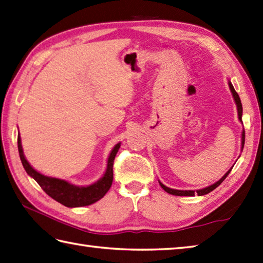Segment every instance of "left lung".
I'll return each instance as SVG.
<instances>
[{
  "mask_svg": "<svg viewBox=\"0 0 263 263\" xmlns=\"http://www.w3.org/2000/svg\"><path fill=\"white\" fill-rule=\"evenodd\" d=\"M229 87H230L231 93H233L234 100H235V102H236V106H237L238 118H239V121L241 122V115H243V107H241V102H240V99H239V96H238L237 92L235 91L234 86H233V84L230 83V82H229ZM244 142H245V131L243 130V132H241V151H243V148H244ZM231 168H233V167H231ZM231 168L229 170V171H228L227 173L224 174V176H223L222 178H221V179L219 180V181H217V182L213 183V184H211V186H209V187H206V188L198 189V190H196V192H195V190H178V189H171V188H168V187H166V186H164V184H163L162 182H159V184H161V187H162L164 190H165L166 193L171 194V195H176V196H194L195 194H197L198 196H203V195H206V194L211 193V192H212V190H214L218 186H220V184L222 183L223 180H224L226 178H227V176L230 173Z\"/></svg>",
  "mask_w": 263,
  "mask_h": 263,
  "instance_id": "8db88e82",
  "label": "left lung"
}]
</instances>
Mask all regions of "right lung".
Listing matches in <instances>:
<instances>
[{"instance_id":"add662e5","label":"right lung","mask_w":263,"mask_h":263,"mask_svg":"<svg viewBox=\"0 0 263 263\" xmlns=\"http://www.w3.org/2000/svg\"><path fill=\"white\" fill-rule=\"evenodd\" d=\"M120 147L121 143H117L112 148L110 155L108 157L107 168L104 177L100 180H98L97 182L90 184V186L80 187L74 186V184L65 181V180L43 176V174H41L36 170H34L27 162V159L25 158L22 147V140H20V137H18L19 156L20 159H22L23 166L26 170V172L40 184V187L51 198H53L57 202L65 205L67 208L86 206V205L93 204L97 200H99L105 196L112 183V165H114V159Z\"/></svg>"}]
</instances>
